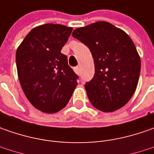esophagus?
<instances>
[{"label":"esophagus","mask_w":154,"mask_h":154,"mask_svg":"<svg viewBox=\"0 0 154 154\" xmlns=\"http://www.w3.org/2000/svg\"><path fill=\"white\" fill-rule=\"evenodd\" d=\"M74 72H75L77 74H80V68H79L78 66H77V67H75V68H74Z\"/></svg>","instance_id":"esophagus-1"}]
</instances>
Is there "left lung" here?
<instances>
[{"instance_id":"left-lung-1","label":"left lung","mask_w":154,"mask_h":154,"mask_svg":"<svg viewBox=\"0 0 154 154\" xmlns=\"http://www.w3.org/2000/svg\"><path fill=\"white\" fill-rule=\"evenodd\" d=\"M72 35L88 47L93 57L95 73L85 84L91 103L104 112L124 106L135 92L140 72L132 39L104 21L77 28Z\"/></svg>"}]
</instances>
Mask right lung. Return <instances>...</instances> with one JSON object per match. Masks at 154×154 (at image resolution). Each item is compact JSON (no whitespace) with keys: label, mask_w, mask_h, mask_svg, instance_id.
I'll return each mask as SVG.
<instances>
[{"label":"right lung","mask_w":154,"mask_h":154,"mask_svg":"<svg viewBox=\"0 0 154 154\" xmlns=\"http://www.w3.org/2000/svg\"><path fill=\"white\" fill-rule=\"evenodd\" d=\"M73 31L59 24L35 27L16 52L21 87L35 108L56 113L68 103L79 76L68 66L61 51Z\"/></svg>","instance_id":"add662e5"}]
</instances>
